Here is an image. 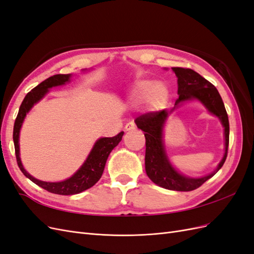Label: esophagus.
I'll list each match as a JSON object with an SVG mask.
<instances>
[{"instance_id":"esophagus-1","label":"esophagus","mask_w":254,"mask_h":254,"mask_svg":"<svg viewBox=\"0 0 254 254\" xmlns=\"http://www.w3.org/2000/svg\"><path fill=\"white\" fill-rule=\"evenodd\" d=\"M134 129H135V124H134V123H132V122L127 123L126 126H125L126 131H130V130H134Z\"/></svg>"}]
</instances>
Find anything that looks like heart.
Here are the masks:
<instances>
[{"mask_svg":"<svg viewBox=\"0 0 254 254\" xmlns=\"http://www.w3.org/2000/svg\"><path fill=\"white\" fill-rule=\"evenodd\" d=\"M133 101L141 103L147 101L152 109H161L167 103L168 89L163 82H155L150 79L136 81L131 89Z\"/></svg>","mask_w":254,"mask_h":254,"instance_id":"b5f03b06","label":"heart"}]
</instances>
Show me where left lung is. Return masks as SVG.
Masks as SVG:
<instances>
[{"label": "left lung", "mask_w": 254, "mask_h": 254, "mask_svg": "<svg viewBox=\"0 0 254 254\" xmlns=\"http://www.w3.org/2000/svg\"><path fill=\"white\" fill-rule=\"evenodd\" d=\"M178 78V99L172 110L149 112L136 118L134 123L144 131L146 140L145 171L149 179L157 186L166 190L190 191L200 186L216 174L227 159L229 146V120L224 102L217 89L194 70L184 67H172ZM188 100L200 101L211 114L217 116L225 128V153L217 170L213 173L191 179L180 174L168 160L164 148L163 128L166 120L175 109Z\"/></svg>", "instance_id": "8db88e82"}]
</instances>
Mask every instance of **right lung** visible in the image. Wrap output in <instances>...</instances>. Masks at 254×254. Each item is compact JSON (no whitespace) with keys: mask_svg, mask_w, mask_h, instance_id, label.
<instances>
[{"mask_svg":"<svg viewBox=\"0 0 254 254\" xmlns=\"http://www.w3.org/2000/svg\"><path fill=\"white\" fill-rule=\"evenodd\" d=\"M72 74H57L45 79L41 83L38 84L36 88L28 92L26 96L23 99V102L20 106L19 113L17 115L16 122L13 126V143H14V150H16V158L17 162L20 167L21 172L24 174L25 177L29 180H32L37 186L47 190L48 191L58 195H74L81 193L92 188L94 184L101 179L103 175L104 168L112 149L118 146V144L122 141V136L124 134V131H121L118 135L112 137H101L98 139L93 147H92L89 156L87 157L83 164L79 167V170L76 172L70 178H67L60 182H47L38 180L32 175H29L25 168L23 167L21 158H20V146H19V137H20V130L22 127L23 122L26 117V114L29 110L33 108L34 105L47 95L49 90L53 87H58L65 84L71 80Z\"/></svg>","mask_w":254,"mask_h":254,"instance_id":"right-lung-1","label":"right lung"}]
</instances>
